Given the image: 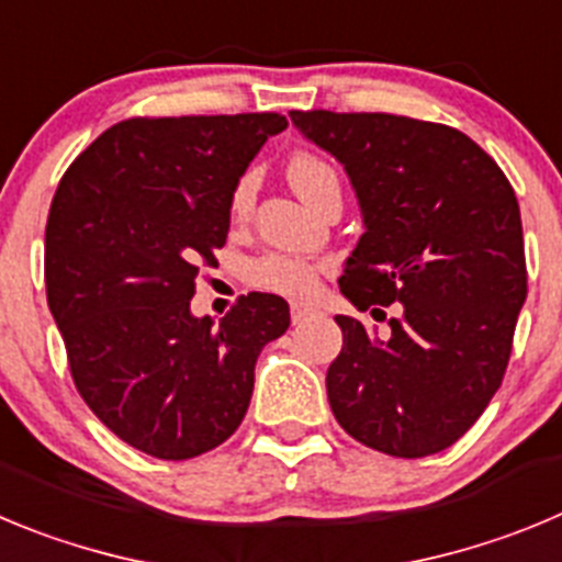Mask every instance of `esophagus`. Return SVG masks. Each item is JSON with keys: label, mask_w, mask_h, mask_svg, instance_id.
<instances>
[{"label": "esophagus", "mask_w": 562, "mask_h": 562, "mask_svg": "<svg viewBox=\"0 0 562 562\" xmlns=\"http://www.w3.org/2000/svg\"><path fill=\"white\" fill-rule=\"evenodd\" d=\"M290 308H292V323H303L312 312H315V308L306 306V303H292Z\"/></svg>", "instance_id": "34e87169"}]
</instances>
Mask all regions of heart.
Listing matches in <instances>:
<instances>
[{"instance_id":"heart-1","label":"heart","mask_w":562,"mask_h":562,"mask_svg":"<svg viewBox=\"0 0 562 562\" xmlns=\"http://www.w3.org/2000/svg\"><path fill=\"white\" fill-rule=\"evenodd\" d=\"M292 187L306 203L317 205L321 198L331 189H339V178L331 164L321 158L317 153L295 150L290 164H286ZM254 203V175L245 172L231 189V211L236 217L245 214ZM317 278H321V265L312 259L292 254H265L256 256L245 265V281L261 292H276V295L306 297L315 292Z\"/></svg>"}]
</instances>
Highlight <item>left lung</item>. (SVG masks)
<instances>
[{
    "label": "left lung",
    "mask_w": 562,
    "mask_h": 562,
    "mask_svg": "<svg viewBox=\"0 0 562 562\" xmlns=\"http://www.w3.org/2000/svg\"><path fill=\"white\" fill-rule=\"evenodd\" d=\"M357 189L364 234L339 290L387 331L337 315L334 418L390 457H429L471 429L507 370L527 297L521 211L507 175L457 127L395 113L290 111Z\"/></svg>",
    "instance_id": "left-lung-1"
}]
</instances>
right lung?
<instances>
[{
  "mask_svg": "<svg viewBox=\"0 0 562 562\" xmlns=\"http://www.w3.org/2000/svg\"><path fill=\"white\" fill-rule=\"evenodd\" d=\"M281 113L133 116L71 161L44 239L46 303L71 379L133 449L192 460L239 429L284 297L250 292L214 326L194 317L200 267L231 228V189Z\"/></svg>",
  "mask_w": 562,
  "mask_h": 562,
  "instance_id": "1",
  "label": "right lung"
}]
</instances>
